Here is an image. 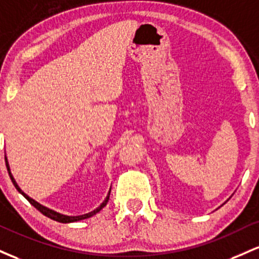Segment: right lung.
I'll return each instance as SVG.
<instances>
[{"label":"right lung","mask_w":259,"mask_h":259,"mask_svg":"<svg viewBox=\"0 0 259 259\" xmlns=\"http://www.w3.org/2000/svg\"><path fill=\"white\" fill-rule=\"evenodd\" d=\"M5 159H6V166H7L8 174H10V177H11V180H12L13 185L16 186V188H17V190H18L19 192L22 193L23 196H24L25 198H27V199L29 200V203H30L31 205H34V207H35V208L37 209V210L40 211V213H42L44 215H46V217H48V218H50V219H52V220H56V222H59V223H73V222H79V220L87 219V218H91V217L94 215V214L99 213V211H100L101 209H103L104 207H105V205H106V203L109 202L110 192H109V194H107V196H106L105 200H104V202L101 203V204H100V207H98L97 209H95V210H93V211H91V213H88V214H83V215H78V217H68V215H63V214L56 213V211L51 210V209H49V208L44 207V205H41V204H39V203L35 202V200H34V199H31L30 197H28L27 194H25L24 192H22V190H20V188L18 187V185H17V182L14 181V179H13L12 174H11V170H10V165H8L7 158H5ZM110 191H111V190H110Z\"/></svg>","instance_id":"obj_1"}]
</instances>
